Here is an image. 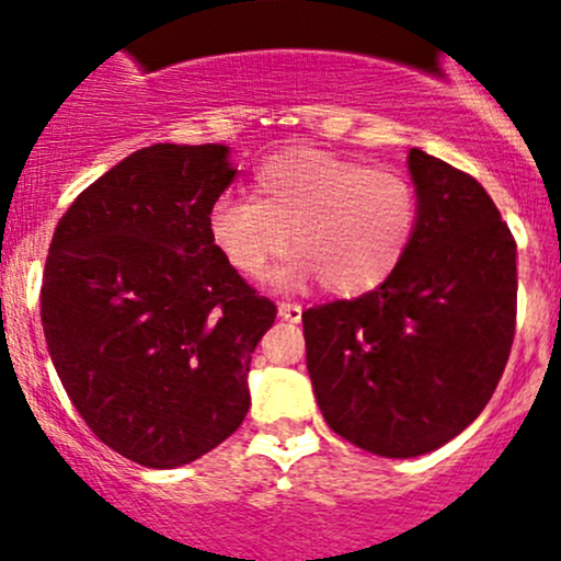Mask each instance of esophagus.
Instances as JSON below:
<instances>
[{
  "label": "esophagus",
  "mask_w": 561,
  "mask_h": 561,
  "mask_svg": "<svg viewBox=\"0 0 561 561\" xmlns=\"http://www.w3.org/2000/svg\"><path fill=\"white\" fill-rule=\"evenodd\" d=\"M300 314H304V309H300L298 304H285V300H282V304H279V317H282V320L300 322Z\"/></svg>",
  "instance_id": "34e87169"
}]
</instances>
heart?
I'll list each match as a JSON object with an SVG mask.
<instances>
[{"mask_svg":"<svg viewBox=\"0 0 561 561\" xmlns=\"http://www.w3.org/2000/svg\"><path fill=\"white\" fill-rule=\"evenodd\" d=\"M420 222L414 180L394 167L317 147H290L255 172L252 198L220 196L206 226L220 255L241 276L261 279L293 244L300 255L282 285L320 274L333 296L374 290L398 268Z\"/></svg>","mask_w":561,"mask_h":561,"instance_id":"1","label":"heart"}]
</instances>
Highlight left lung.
I'll use <instances>...</instances> for the list:
<instances>
[{
    "label": "left lung",
    "mask_w": 561,
    "mask_h": 561,
    "mask_svg": "<svg viewBox=\"0 0 561 561\" xmlns=\"http://www.w3.org/2000/svg\"><path fill=\"white\" fill-rule=\"evenodd\" d=\"M420 222L376 290L304 311L333 433L379 457L449 444L492 398L516 330V241L470 174L411 147Z\"/></svg>",
    "instance_id": "obj_1"
}]
</instances>
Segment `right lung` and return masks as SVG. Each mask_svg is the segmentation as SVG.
<instances>
[{
	"instance_id": "add662e5",
	"label": "right lung",
	"mask_w": 561,
	"mask_h": 561,
	"mask_svg": "<svg viewBox=\"0 0 561 561\" xmlns=\"http://www.w3.org/2000/svg\"><path fill=\"white\" fill-rule=\"evenodd\" d=\"M233 176L226 145L141 147L75 198L47 250L39 314L58 379L93 435L145 468L193 462L250 409L276 306L206 226Z\"/></svg>"
}]
</instances>
